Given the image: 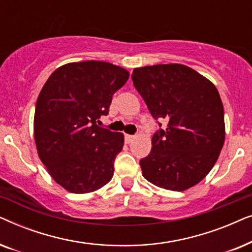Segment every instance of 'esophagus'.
<instances>
[{
  "instance_id": "esophagus-1",
  "label": "esophagus",
  "mask_w": 252,
  "mask_h": 252,
  "mask_svg": "<svg viewBox=\"0 0 252 252\" xmlns=\"http://www.w3.org/2000/svg\"><path fill=\"white\" fill-rule=\"evenodd\" d=\"M134 139H135V136H134V135H128V134H125L126 143H130Z\"/></svg>"
}]
</instances>
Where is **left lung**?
Listing matches in <instances>:
<instances>
[{
	"mask_svg": "<svg viewBox=\"0 0 252 252\" xmlns=\"http://www.w3.org/2000/svg\"><path fill=\"white\" fill-rule=\"evenodd\" d=\"M132 80L151 116L168 123L153 136L150 154L140 160L144 179L167 190L194 187L215 166L225 142L218 89L182 64L136 67Z\"/></svg>",
	"mask_w": 252,
	"mask_h": 252,
	"instance_id": "left-lung-1",
	"label": "left lung"
}]
</instances>
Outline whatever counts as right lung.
I'll list each match as a JSON object with an SVG mask.
<instances>
[{
	"instance_id": "obj_1",
	"label": "right lung",
	"mask_w": 252,
	"mask_h": 252,
	"mask_svg": "<svg viewBox=\"0 0 252 252\" xmlns=\"http://www.w3.org/2000/svg\"><path fill=\"white\" fill-rule=\"evenodd\" d=\"M129 72L101 61L67 63L56 68L41 89L34 113L37 155L65 190L87 194L113 177V161L124 134L101 128L112 95Z\"/></svg>"
}]
</instances>
